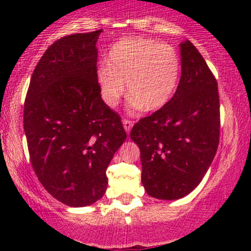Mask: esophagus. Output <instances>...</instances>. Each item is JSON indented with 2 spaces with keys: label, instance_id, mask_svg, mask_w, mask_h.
Instances as JSON below:
<instances>
[{
  "label": "esophagus",
  "instance_id": "esophagus-1",
  "mask_svg": "<svg viewBox=\"0 0 251 251\" xmlns=\"http://www.w3.org/2000/svg\"><path fill=\"white\" fill-rule=\"evenodd\" d=\"M123 125H124V128H125L126 132L128 133L131 131V128H132V126H133V121L127 120V119H124V120H123Z\"/></svg>",
  "mask_w": 251,
  "mask_h": 251
}]
</instances>
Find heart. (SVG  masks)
Masks as SVG:
<instances>
[{
  "label": "heart",
  "instance_id": "heart-1",
  "mask_svg": "<svg viewBox=\"0 0 251 251\" xmlns=\"http://www.w3.org/2000/svg\"><path fill=\"white\" fill-rule=\"evenodd\" d=\"M181 63L173 47L149 37H126L110 47L107 63L96 72L102 100L108 107L118 105L125 92L133 108L155 111L174 96Z\"/></svg>",
  "mask_w": 251,
  "mask_h": 251
}]
</instances>
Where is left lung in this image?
<instances>
[{
  "label": "left lung",
  "mask_w": 251,
  "mask_h": 251,
  "mask_svg": "<svg viewBox=\"0 0 251 251\" xmlns=\"http://www.w3.org/2000/svg\"><path fill=\"white\" fill-rule=\"evenodd\" d=\"M179 48L181 78L174 97L130 133L141 151L142 184L164 201L183 198L201 183L220 138L216 78L191 41Z\"/></svg>",
  "instance_id": "8db88e82"
}]
</instances>
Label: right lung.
<instances>
[{
    "mask_svg": "<svg viewBox=\"0 0 251 251\" xmlns=\"http://www.w3.org/2000/svg\"><path fill=\"white\" fill-rule=\"evenodd\" d=\"M100 32L73 34L50 45L24 103L32 169L53 198L73 207L104 196L105 171L126 140L120 116L103 102L96 78Z\"/></svg>",
    "mask_w": 251,
    "mask_h": 251,
    "instance_id": "add662e5",
    "label": "right lung"
}]
</instances>
